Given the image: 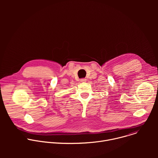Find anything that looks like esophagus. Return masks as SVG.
Listing matches in <instances>:
<instances>
[{
  "instance_id": "34e87169",
  "label": "esophagus",
  "mask_w": 158,
  "mask_h": 158,
  "mask_svg": "<svg viewBox=\"0 0 158 158\" xmlns=\"http://www.w3.org/2000/svg\"><path fill=\"white\" fill-rule=\"evenodd\" d=\"M85 81H86L85 79H82L81 80V82H85Z\"/></svg>"
}]
</instances>
